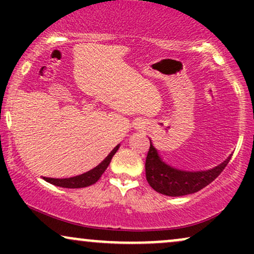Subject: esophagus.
Wrapping results in <instances>:
<instances>
[{
    "instance_id": "esophagus-1",
    "label": "esophagus",
    "mask_w": 254,
    "mask_h": 254,
    "mask_svg": "<svg viewBox=\"0 0 254 254\" xmlns=\"http://www.w3.org/2000/svg\"><path fill=\"white\" fill-rule=\"evenodd\" d=\"M142 127H143V122H142V121H137L136 123H135L136 129H141Z\"/></svg>"
}]
</instances>
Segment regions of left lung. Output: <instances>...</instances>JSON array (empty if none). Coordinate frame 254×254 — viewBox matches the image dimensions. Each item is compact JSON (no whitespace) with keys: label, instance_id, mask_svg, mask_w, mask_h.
<instances>
[{"label":"left lung","instance_id":"8db88e82","mask_svg":"<svg viewBox=\"0 0 254 254\" xmlns=\"http://www.w3.org/2000/svg\"><path fill=\"white\" fill-rule=\"evenodd\" d=\"M230 156L216 167L205 171H185L168 165L160 156L159 151L150 142L145 159V177L151 188L159 193L171 197H180L194 193L214 182L222 173Z\"/></svg>","mask_w":254,"mask_h":254}]
</instances>
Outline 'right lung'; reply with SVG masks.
<instances>
[{
	"instance_id": "add662e5",
	"label": "right lung",
	"mask_w": 254,
	"mask_h": 254,
	"mask_svg": "<svg viewBox=\"0 0 254 254\" xmlns=\"http://www.w3.org/2000/svg\"><path fill=\"white\" fill-rule=\"evenodd\" d=\"M119 148V144L115 148L111 153L107 155L106 159L101 162L100 165L97 166L95 168L90 170L86 173L80 174V176L76 177H71V178H62V179H56V178H46L44 177V179L46 180L48 183L52 184V185L60 186V188H65V189H80V188H87V186L93 185L100 179V177L103 176V173L106 171V168L109 167L111 160H112L113 155L117 153Z\"/></svg>"
}]
</instances>
